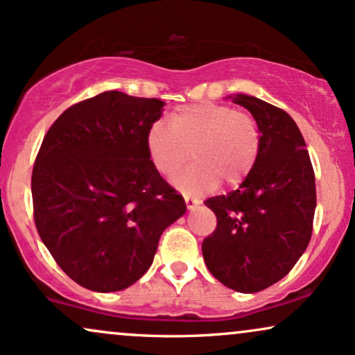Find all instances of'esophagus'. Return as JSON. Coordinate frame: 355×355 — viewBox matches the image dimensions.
Here are the masks:
<instances>
[{
    "label": "esophagus",
    "instance_id": "1",
    "mask_svg": "<svg viewBox=\"0 0 355 355\" xmlns=\"http://www.w3.org/2000/svg\"><path fill=\"white\" fill-rule=\"evenodd\" d=\"M183 200H185V205H187V208H189V210H195L196 207H198V200H195L193 196H190V195H183Z\"/></svg>",
    "mask_w": 355,
    "mask_h": 355
}]
</instances>
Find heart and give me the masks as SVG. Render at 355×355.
I'll return each mask as SVG.
<instances>
[{"instance_id": "obj_1", "label": "heart", "mask_w": 355, "mask_h": 355, "mask_svg": "<svg viewBox=\"0 0 355 355\" xmlns=\"http://www.w3.org/2000/svg\"><path fill=\"white\" fill-rule=\"evenodd\" d=\"M259 150L261 134L253 115L218 102L183 105L170 115V127L155 122L147 132L148 157L164 177H172L193 157V164L175 178V185L191 195L208 193L220 182L240 185L254 168Z\"/></svg>"}]
</instances>
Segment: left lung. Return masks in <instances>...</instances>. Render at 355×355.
<instances>
[{
  "label": "left lung",
  "mask_w": 355,
  "mask_h": 355,
  "mask_svg": "<svg viewBox=\"0 0 355 355\" xmlns=\"http://www.w3.org/2000/svg\"><path fill=\"white\" fill-rule=\"evenodd\" d=\"M261 134V150L245 182L205 205L216 228L205 238L207 268L238 293H258L288 275L309 245L315 211V178L306 142L283 109L236 94Z\"/></svg>",
  "instance_id": "1"
}]
</instances>
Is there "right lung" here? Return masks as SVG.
Instances as JSON below:
<instances>
[{
	"label": "right lung",
	"instance_id": "1",
	"mask_svg": "<svg viewBox=\"0 0 355 355\" xmlns=\"http://www.w3.org/2000/svg\"><path fill=\"white\" fill-rule=\"evenodd\" d=\"M164 105L107 91L64 110L44 135L31 177L34 223L83 288L110 293L139 281L187 210L147 152Z\"/></svg>",
	"mask_w": 355,
	"mask_h": 355
}]
</instances>
